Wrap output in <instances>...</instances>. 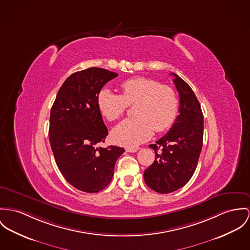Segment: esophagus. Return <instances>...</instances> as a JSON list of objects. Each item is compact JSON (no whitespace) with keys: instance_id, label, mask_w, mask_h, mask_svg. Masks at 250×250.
<instances>
[{"instance_id":"34e87169","label":"esophagus","mask_w":250,"mask_h":250,"mask_svg":"<svg viewBox=\"0 0 250 250\" xmlns=\"http://www.w3.org/2000/svg\"><path fill=\"white\" fill-rule=\"evenodd\" d=\"M140 148L139 147H126L125 148V151L126 152H136L138 151Z\"/></svg>"}]
</instances>
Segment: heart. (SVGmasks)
Returning <instances> with one entry per match:
<instances>
[{
    "mask_svg": "<svg viewBox=\"0 0 250 250\" xmlns=\"http://www.w3.org/2000/svg\"><path fill=\"white\" fill-rule=\"evenodd\" d=\"M122 94L107 87L102 88L97 104L104 117L113 122L125 114L128 105L134 106V118L125 119L112 130V139L124 146H136L145 143L153 131L167 130L178 114V99L167 85L146 77L128 79L121 84Z\"/></svg>",
    "mask_w": 250,
    "mask_h": 250,
    "instance_id": "heart-1",
    "label": "heart"
}]
</instances>
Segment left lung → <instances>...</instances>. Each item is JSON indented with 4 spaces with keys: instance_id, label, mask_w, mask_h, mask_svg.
Wrapping results in <instances>:
<instances>
[{
    "instance_id": "1",
    "label": "left lung",
    "mask_w": 250,
    "mask_h": 250,
    "mask_svg": "<svg viewBox=\"0 0 250 250\" xmlns=\"http://www.w3.org/2000/svg\"><path fill=\"white\" fill-rule=\"evenodd\" d=\"M170 75L175 77L173 82L180 96V114L169 131L149 146L155 151V160L144 173L146 184L162 194L178 190L191 179L204 136V116L197 97L182 78Z\"/></svg>"
}]
</instances>
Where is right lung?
<instances>
[{"label": "right lung", "mask_w": 250, "mask_h": 250, "mask_svg": "<svg viewBox=\"0 0 250 250\" xmlns=\"http://www.w3.org/2000/svg\"><path fill=\"white\" fill-rule=\"evenodd\" d=\"M118 74L100 67L78 71L58 91L50 112L49 142L58 168L75 188L96 193L105 188L114 174L123 147L99 146L108 130L98 107L103 86Z\"/></svg>", "instance_id": "right-lung-1"}]
</instances>
